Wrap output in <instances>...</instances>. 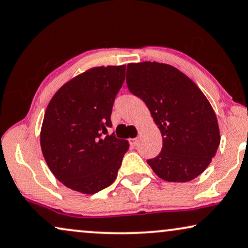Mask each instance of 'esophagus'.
<instances>
[{"mask_svg": "<svg viewBox=\"0 0 248 248\" xmlns=\"http://www.w3.org/2000/svg\"><path fill=\"white\" fill-rule=\"evenodd\" d=\"M129 144L131 145V146H136V145L138 144V138H130Z\"/></svg>", "mask_w": 248, "mask_h": 248, "instance_id": "esophagus-1", "label": "esophagus"}]
</instances>
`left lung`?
Wrapping results in <instances>:
<instances>
[{"label": "left lung", "mask_w": 248, "mask_h": 248, "mask_svg": "<svg viewBox=\"0 0 248 248\" xmlns=\"http://www.w3.org/2000/svg\"><path fill=\"white\" fill-rule=\"evenodd\" d=\"M127 86L162 134L160 154L147 160L152 170L176 183L200 176L220 144L217 115L202 91L172 65L148 61L127 65Z\"/></svg>", "instance_id": "1"}]
</instances>
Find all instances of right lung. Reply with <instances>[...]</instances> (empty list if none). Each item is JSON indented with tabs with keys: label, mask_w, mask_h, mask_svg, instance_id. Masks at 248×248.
I'll return each instance as SVG.
<instances>
[{
	"label": "right lung",
	"mask_w": 248,
	"mask_h": 248,
	"mask_svg": "<svg viewBox=\"0 0 248 248\" xmlns=\"http://www.w3.org/2000/svg\"><path fill=\"white\" fill-rule=\"evenodd\" d=\"M126 65L87 70L64 84L46 108L41 146L49 170L72 190L95 194L117 178L126 140L107 135Z\"/></svg>",
	"instance_id": "right-lung-1"
}]
</instances>
